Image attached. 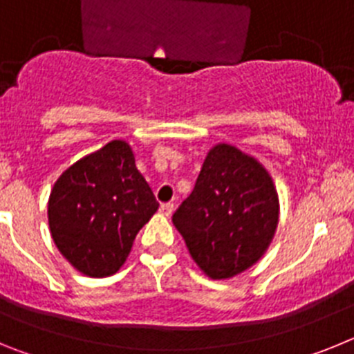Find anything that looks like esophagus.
Here are the masks:
<instances>
[{"instance_id":"esophagus-1","label":"esophagus","mask_w":354,"mask_h":354,"mask_svg":"<svg viewBox=\"0 0 354 354\" xmlns=\"http://www.w3.org/2000/svg\"><path fill=\"white\" fill-rule=\"evenodd\" d=\"M159 211L165 216H171V212H174V204H170V202H168V204H162L161 207H159Z\"/></svg>"}]
</instances>
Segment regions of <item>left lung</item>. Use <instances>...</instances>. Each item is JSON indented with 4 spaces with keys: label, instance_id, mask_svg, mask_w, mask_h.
<instances>
[{
    "label": "left lung",
    "instance_id": "obj_1",
    "mask_svg": "<svg viewBox=\"0 0 354 354\" xmlns=\"http://www.w3.org/2000/svg\"><path fill=\"white\" fill-rule=\"evenodd\" d=\"M278 212V193L268 170L237 147L218 143L171 221L200 270L212 280H227L264 255Z\"/></svg>",
    "mask_w": 354,
    "mask_h": 354
}]
</instances>
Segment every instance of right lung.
Here are the masks:
<instances>
[{
  "instance_id": "right-lung-1",
  "label": "right lung",
  "mask_w": 354,
  "mask_h": 354,
  "mask_svg": "<svg viewBox=\"0 0 354 354\" xmlns=\"http://www.w3.org/2000/svg\"><path fill=\"white\" fill-rule=\"evenodd\" d=\"M158 207L129 143L113 140L58 177L48 202L49 230L80 273L104 278L120 270Z\"/></svg>"
}]
</instances>
